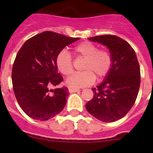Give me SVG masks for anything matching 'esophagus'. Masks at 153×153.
Masks as SVG:
<instances>
[{
  "instance_id": "esophagus-1",
  "label": "esophagus",
  "mask_w": 153,
  "mask_h": 153,
  "mask_svg": "<svg viewBox=\"0 0 153 153\" xmlns=\"http://www.w3.org/2000/svg\"><path fill=\"white\" fill-rule=\"evenodd\" d=\"M68 91H69L70 93H73V92H78V91H79L80 90L77 88H71V87H69V88H68Z\"/></svg>"
}]
</instances>
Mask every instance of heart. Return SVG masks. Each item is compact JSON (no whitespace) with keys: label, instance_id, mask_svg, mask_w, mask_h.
<instances>
[{"label":"heart","instance_id":"heart-1","mask_svg":"<svg viewBox=\"0 0 153 153\" xmlns=\"http://www.w3.org/2000/svg\"><path fill=\"white\" fill-rule=\"evenodd\" d=\"M77 57L85 58L82 70L83 71L75 73L67 79L66 83L71 88H79L90 86L97 79H100L109 74L113 66L111 53L106 49H98L96 44L91 42H83L73 48ZM55 63L58 70L63 75L69 76L73 72V61L70 53L62 50L58 53Z\"/></svg>","mask_w":153,"mask_h":153}]
</instances>
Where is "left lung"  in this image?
Wrapping results in <instances>:
<instances>
[{"instance_id":"8db88e82","label":"left lung","mask_w":153,"mask_h":153,"mask_svg":"<svg viewBox=\"0 0 153 153\" xmlns=\"http://www.w3.org/2000/svg\"><path fill=\"white\" fill-rule=\"evenodd\" d=\"M109 48L113 66L103 82L93 88L94 97L86 104L90 114L104 122L122 118L131 109L137 97L140 70L135 51L128 42L114 35L90 37Z\"/></svg>"}]
</instances>
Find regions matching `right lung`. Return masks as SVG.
<instances>
[{
  "label": "right lung",
  "mask_w": 153,
  "mask_h": 153,
  "mask_svg": "<svg viewBox=\"0 0 153 153\" xmlns=\"http://www.w3.org/2000/svg\"><path fill=\"white\" fill-rule=\"evenodd\" d=\"M79 39L46 31L27 39L19 50L12 71L13 88L18 104L27 116L47 121L64 108L68 89L51 90L63 81L55 59L65 47Z\"/></svg>",
  "instance_id": "add662e5"
}]
</instances>
